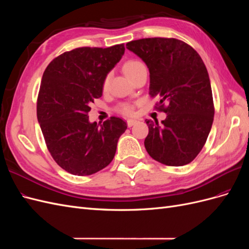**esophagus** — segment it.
<instances>
[{
    "label": "esophagus",
    "instance_id": "1",
    "mask_svg": "<svg viewBox=\"0 0 249 249\" xmlns=\"http://www.w3.org/2000/svg\"><path fill=\"white\" fill-rule=\"evenodd\" d=\"M136 123H137V120H135V119H129V120H127V122H126L127 126H132V125H134Z\"/></svg>",
    "mask_w": 249,
    "mask_h": 249
}]
</instances>
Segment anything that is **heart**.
Here are the masks:
<instances>
[{"label":"heart","mask_w":249,"mask_h":249,"mask_svg":"<svg viewBox=\"0 0 249 249\" xmlns=\"http://www.w3.org/2000/svg\"><path fill=\"white\" fill-rule=\"evenodd\" d=\"M141 65H143V64L140 61H137V60H130V61H127V62L124 63V71L127 77H130L131 74ZM109 81H110L109 76L106 77V79L104 80V82H103V88L104 89L108 88ZM119 111L124 113V114H125V115H130V114H132V112H133V107L130 106V105H122V106L119 107Z\"/></svg>","instance_id":"1"}]
</instances>
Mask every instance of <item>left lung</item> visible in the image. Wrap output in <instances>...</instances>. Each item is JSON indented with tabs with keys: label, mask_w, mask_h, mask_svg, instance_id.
<instances>
[{
	"label": "left lung",
	"mask_w": 249,
	"mask_h": 249,
	"mask_svg": "<svg viewBox=\"0 0 249 249\" xmlns=\"http://www.w3.org/2000/svg\"><path fill=\"white\" fill-rule=\"evenodd\" d=\"M125 47L146 64L149 94L160 100L159 109L167 114L161 124L146 119L148 155L168 166L189 164L205 145L214 119L205 63L189 44L175 38L138 39Z\"/></svg>",
	"instance_id": "1"
}]
</instances>
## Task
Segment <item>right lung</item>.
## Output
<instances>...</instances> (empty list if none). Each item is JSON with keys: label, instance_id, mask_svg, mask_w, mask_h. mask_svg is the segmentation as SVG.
Listing matches in <instances>:
<instances>
[{"label": "right lung", "instance_id": "obj_1", "mask_svg": "<svg viewBox=\"0 0 249 249\" xmlns=\"http://www.w3.org/2000/svg\"><path fill=\"white\" fill-rule=\"evenodd\" d=\"M124 54V46L79 48L65 52L43 72L37 100V119L56 163L74 176H90L111 163L122 118L90 123L89 105L103 94V82Z\"/></svg>", "mask_w": 249, "mask_h": 249}]
</instances>
